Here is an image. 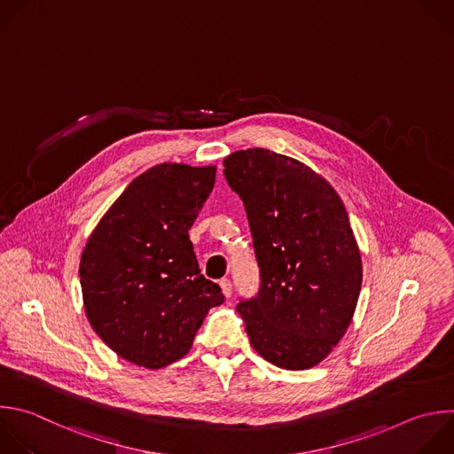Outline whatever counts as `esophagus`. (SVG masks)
<instances>
[{
  "mask_svg": "<svg viewBox=\"0 0 454 454\" xmlns=\"http://www.w3.org/2000/svg\"><path fill=\"white\" fill-rule=\"evenodd\" d=\"M219 285H221V288H223V294H224L226 297H230V295H231V292H233V285H231V281H230L228 278H223V279L219 281Z\"/></svg>",
  "mask_w": 454,
  "mask_h": 454,
  "instance_id": "obj_1",
  "label": "esophagus"
}]
</instances>
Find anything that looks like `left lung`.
<instances>
[{"label": "left lung", "instance_id": "obj_1", "mask_svg": "<svg viewBox=\"0 0 454 454\" xmlns=\"http://www.w3.org/2000/svg\"><path fill=\"white\" fill-rule=\"evenodd\" d=\"M228 185L246 207L260 288L240 301L254 351L276 367L323 362L351 325L362 258L335 189L295 159L263 147L224 159Z\"/></svg>", "mask_w": 454, "mask_h": 454}]
</instances>
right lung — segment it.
Masks as SVG:
<instances>
[{
    "label": "right lung",
    "mask_w": 454,
    "mask_h": 454,
    "mask_svg": "<svg viewBox=\"0 0 454 454\" xmlns=\"http://www.w3.org/2000/svg\"><path fill=\"white\" fill-rule=\"evenodd\" d=\"M215 168L160 164L137 176L87 240L80 283L87 319L121 358L160 369L184 358L208 310L224 303L189 239Z\"/></svg>",
    "instance_id": "obj_1"
}]
</instances>
